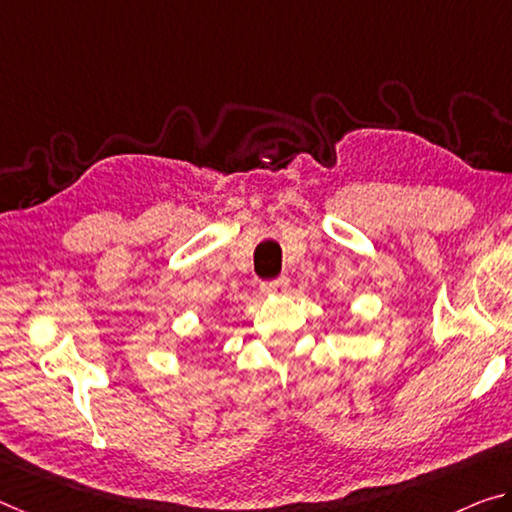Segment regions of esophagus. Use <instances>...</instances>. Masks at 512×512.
Here are the masks:
<instances>
[{"label":"esophagus","mask_w":512,"mask_h":512,"mask_svg":"<svg viewBox=\"0 0 512 512\" xmlns=\"http://www.w3.org/2000/svg\"><path fill=\"white\" fill-rule=\"evenodd\" d=\"M288 288V279L286 277H279V279H272V281H263L261 283V290L267 295L272 293H281V290Z\"/></svg>","instance_id":"1"}]
</instances>
